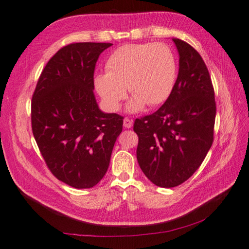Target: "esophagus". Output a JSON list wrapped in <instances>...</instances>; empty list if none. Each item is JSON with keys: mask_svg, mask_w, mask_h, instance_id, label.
I'll list each match as a JSON object with an SVG mask.
<instances>
[{"mask_svg": "<svg viewBox=\"0 0 249 249\" xmlns=\"http://www.w3.org/2000/svg\"><path fill=\"white\" fill-rule=\"evenodd\" d=\"M123 125L125 128H131L133 127V121L129 120L128 118H125L123 121Z\"/></svg>", "mask_w": 249, "mask_h": 249, "instance_id": "obj_1", "label": "esophagus"}]
</instances>
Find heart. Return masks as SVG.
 Here are the masks:
<instances>
[{"instance_id":"obj_1","label":"heart","mask_w":249,"mask_h":249,"mask_svg":"<svg viewBox=\"0 0 249 249\" xmlns=\"http://www.w3.org/2000/svg\"><path fill=\"white\" fill-rule=\"evenodd\" d=\"M177 65L172 51L163 44H128L118 48L107 61V72L95 77L96 90L109 111H116L133 95L128 111L159 106L172 92Z\"/></svg>"}]
</instances>
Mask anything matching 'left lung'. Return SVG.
Wrapping results in <instances>:
<instances>
[{
    "instance_id": "1",
    "label": "left lung",
    "mask_w": 249,
    "mask_h": 249,
    "mask_svg": "<svg viewBox=\"0 0 249 249\" xmlns=\"http://www.w3.org/2000/svg\"><path fill=\"white\" fill-rule=\"evenodd\" d=\"M179 72L167 100L154 113L136 119L137 160L151 182L173 188L201 166L213 141L215 92L199 53L187 42L173 38Z\"/></svg>"
}]
</instances>
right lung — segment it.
<instances>
[{"mask_svg":"<svg viewBox=\"0 0 249 249\" xmlns=\"http://www.w3.org/2000/svg\"><path fill=\"white\" fill-rule=\"evenodd\" d=\"M111 43H73L42 71L31 101L32 133L47 167L76 189L96 186L108 170L123 116L105 113L94 95V71Z\"/></svg>","mask_w":249,"mask_h":249,"instance_id":"obj_1","label":"right lung"}]
</instances>
